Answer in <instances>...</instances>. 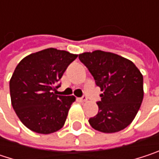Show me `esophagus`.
<instances>
[{
	"mask_svg": "<svg viewBox=\"0 0 159 159\" xmlns=\"http://www.w3.org/2000/svg\"><path fill=\"white\" fill-rule=\"evenodd\" d=\"M78 100H79L80 102H85V101L87 100V98H86L85 97H83V98H78Z\"/></svg>",
	"mask_w": 159,
	"mask_h": 159,
	"instance_id": "esophagus-1",
	"label": "esophagus"
}]
</instances>
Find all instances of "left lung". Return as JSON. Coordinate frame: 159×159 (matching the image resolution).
Segmentation results:
<instances>
[{"label":"left lung","mask_w":159,"mask_h":159,"mask_svg":"<svg viewBox=\"0 0 159 159\" xmlns=\"http://www.w3.org/2000/svg\"><path fill=\"white\" fill-rule=\"evenodd\" d=\"M79 59L103 91L98 102V113L89 119L90 125L106 134L125 129L143 101V75L132 61L112 52H84Z\"/></svg>","instance_id":"left-lung-1"}]
</instances>
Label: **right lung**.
<instances>
[{
	"label": "right lung",
	"instance_id": "right-lung-1",
	"mask_svg": "<svg viewBox=\"0 0 159 159\" xmlns=\"http://www.w3.org/2000/svg\"><path fill=\"white\" fill-rule=\"evenodd\" d=\"M76 58L77 54L49 48L31 53L18 63L10 79L11 102L26 128L49 134L63 127L75 97L52 91Z\"/></svg>",
	"mask_w": 159,
	"mask_h": 159
}]
</instances>
